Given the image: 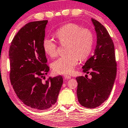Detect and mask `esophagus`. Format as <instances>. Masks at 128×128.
<instances>
[{"mask_svg": "<svg viewBox=\"0 0 128 128\" xmlns=\"http://www.w3.org/2000/svg\"><path fill=\"white\" fill-rule=\"evenodd\" d=\"M64 78H65V79H69V78H71V76H68V75H64Z\"/></svg>", "mask_w": 128, "mask_h": 128, "instance_id": "esophagus-1", "label": "esophagus"}]
</instances>
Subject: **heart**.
I'll use <instances>...</instances> for the list:
<instances>
[{"mask_svg": "<svg viewBox=\"0 0 128 128\" xmlns=\"http://www.w3.org/2000/svg\"><path fill=\"white\" fill-rule=\"evenodd\" d=\"M56 36L61 44H66L67 54L52 63L53 71L57 74H71L78 64V57L80 60H84L90 55L93 44L92 34L90 30L81 28L79 25L71 23L57 30ZM42 47L50 57L57 56V44L52 40L44 38Z\"/></svg>", "mask_w": 128, "mask_h": 128, "instance_id": "1", "label": "heart"}]
</instances>
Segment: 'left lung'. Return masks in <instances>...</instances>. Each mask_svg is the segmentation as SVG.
Masks as SVG:
<instances>
[{
	"label": "left lung",
	"mask_w": 128,
	"mask_h": 128,
	"mask_svg": "<svg viewBox=\"0 0 128 128\" xmlns=\"http://www.w3.org/2000/svg\"><path fill=\"white\" fill-rule=\"evenodd\" d=\"M97 35L94 54L82 67L87 77H76L77 95L80 104L88 108H95L106 100L113 88L117 74L114 45L108 32L99 22L92 18ZM87 76V75H86Z\"/></svg>",
	"instance_id": "1"
}]
</instances>
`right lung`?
<instances>
[{"label": "right lung", "mask_w": 128, "mask_h": 128, "mask_svg": "<svg viewBox=\"0 0 128 128\" xmlns=\"http://www.w3.org/2000/svg\"><path fill=\"white\" fill-rule=\"evenodd\" d=\"M48 20L26 24L14 37L10 45V81L16 94L24 104L37 110H45L55 104L63 77L45 78L50 71L42 47Z\"/></svg>", "instance_id": "right-lung-1"}]
</instances>
